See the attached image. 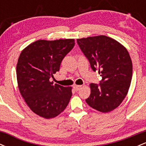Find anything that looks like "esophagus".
<instances>
[{"mask_svg": "<svg viewBox=\"0 0 146 146\" xmlns=\"http://www.w3.org/2000/svg\"><path fill=\"white\" fill-rule=\"evenodd\" d=\"M81 85H75V86H73V88H75V90H79L81 88Z\"/></svg>", "mask_w": 146, "mask_h": 146, "instance_id": "1", "label": "esophagus"}]
</instances>
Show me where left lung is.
Segmentation results:
<instances>
[{
	"label": "left lung",
	"instance_id": "obj_1",
	"mask_svg": "<svg viewBox=\"0 0 146 146\" xmlns=\"http://www.w3.org/2000/svg\"><path fill=\"white\" fill-rule=\"evenodd\" d=\"M91 68L98 71L100 84H90L86 100L91 108L108 113L117 108L126 96L132 76V64L127 49L119 42L106 36L77 39Z\"/></svg>",
	"mask_w": 146,
	"mask_h": 146
}]
</instances>
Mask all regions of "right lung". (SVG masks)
Masks as SVG:
<instances>
[{
  "label": "right lung",
  "mask_w": 146,
  "mask_h": 146,
  "mask_svg": "<svg viewBox=\"0 0 146 146\" xmlns=\"http://www.w3.org/2000/svg\"><path fill=\"white\" fill-rule=\"evenodd\" d=\"M74 39L39 40L21 52L16 66L20 93L29 108L43 118L58 116L67 106L72 88L50 81L60 71L66 55L73 48Z\"/></svg>",
  "instance_id": "1"
}]
</instances>
